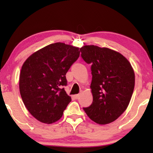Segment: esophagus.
<instances>
[{"instance_id": "1", "label": "esophagus", "mask_w": 153, "mask_h": 153, "mask_svg": "<svg viewBox=\"0 0 153 153\" xmlns=\"http://www.w3.org/2000/svg\"><path fill=\"white\" fill-rule=\"evenodd\" d=\"M74 97V98L76 100H78L79 98V97H80V94H77V95H75Z\"/></svg>"}]
</instances>
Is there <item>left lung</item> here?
<instances>
[{"instance_id": "obj_1", "label": "left lung", "mask_w": 153, "mask_h": 153, "mask_svg": "<svg viewBox=\"0 0 153 153\" xmlns=\"http://www.w3.org/2000/svg\"><path fill=\"white\" fill-rule=\"evenodd\" d=\"M80 51L83 60L91 65L93 97L92 104L83 110L97 124L112 123L130 102L135 83L132 67L122 54L108 48L88 45Z\"/></svg>"}]
</instances>
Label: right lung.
Listing matches in <instances>:
<instances>
[{
	"label": "right lung",
	"instance_id": "obj_1",
	"mask_svg": "<svg viewBox=\"0 0 153 153\" xmlns=\"http://www.w3.org/2000/svg\"><path fill=\"white\" fill-rule=\"evenodd\" d=\"M79 49L64 43L51 44L35 52L23 65L19 91L30 114L44 123L61 118L71 102L64 86L66 73L78 59Z\"/></svg>",
	"mask_w": 153,
	"mask_h": 153
}]
</instances>
